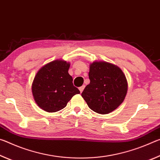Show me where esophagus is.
<instances>
[{
    "instance_id": "esophagus-1",
    "label": "esophagus",
    "mask_w": 160,
    "mask_h": 160,
    "mask_svg": "<svg viewBox=\"0 0 160 160\" xmlns=\"http://www.w3.org/2000/svg\"><path fill=\"white\" fill-rule=\"evenodd\" d=\"M85 85H82V86H81L80 88H79V90H80V92L82 93V91H83V90L84 89H85Z\"/></svg>"
}]
</instances>
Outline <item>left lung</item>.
<instances>
[{
    "mask_svg": "<svg viewBox=\"0 0 160 160\" xmlns=\"http://www.w3.org/2000/svg\"><path fill=\"white\" fill-rule=\"evenodd\" d=\"M89 78L82 97L90 109L100 114L115 110L125 99L128 82L125 75L118 66L104 61L90 64Z\"/></svg>",
    "mask_w": 160,
    "mask_h": 160,
    "instance_id": "left-lung-1",
    "label": "left lung"
}]
</instances>
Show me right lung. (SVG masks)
<instances>
[{
    "mask_svg": "<svg viewBox=\"0 0 160 160\" xmlns=\"http://www.w3.org/2000/svg\"><path fill=\"white\" fill-rule=\"evenodd\" d=\"M70 63L56 60L46 64L35 75L32 91L35 102L47 112H56L66 107L80 90L72 84L68 73Z\"/></svg>",
    "mask_w": 160,
    "mask_h": 160,
    "instance_id": "obj_1",
    "label": "right lung"
}]
</instances>
